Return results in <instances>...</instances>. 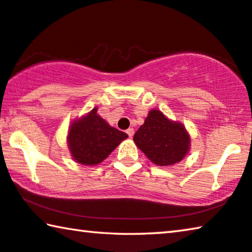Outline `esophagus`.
<instances>
[{
    "label": "esophagus",
    "instance_id": "1",
    "mask_svg": "<svg viewBox=\"0 0 252 252\" xmlns=\"http://www.w3.org/2000/svg\"><path fill=\"white\" fill-rule=\"evenodd\" d=\"M126 133H127V135H129V138H132L134 134V130L132 129V127H130V129L126 130Z\"/></svg>",
    "mask_w": 252,
    "mask_h": 252
}]
</instances>
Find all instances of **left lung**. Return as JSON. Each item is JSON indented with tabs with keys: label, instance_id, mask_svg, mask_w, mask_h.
Wrapping results in <instances>:
<instances>
[{
	"label": "left lung",
	"instance_id": "left-lung-1",
	"mask_svg": "<svg viewBox=\"0 0 252 252\" xmlns=\"http://www.w3.org/2000/svg\"><path fill=\"white\" fill-rule=\"evenodd\" d=\"M133 141L157 166H171L183 160L190 146L185 126L167 119L158 110L149 111L145 123L134 133Z\"/></svg>",
	"mask_w": 252,
	"mask_h": 252
}]
</instances>
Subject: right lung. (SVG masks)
<instances>
[{
  "label": "right lung",
  "mask_w": 252,
  "mask_h": 252,
  "mask_svg": "<svg viewBox=\"0 0 252 252\" xmlns=\"http://www.w3.org/2000/svg\"><path fill=\"white\" fill-rule=\"evenodd\" d=\"M126 138V133L111 126L97 114V107H94L90 113L71 123L67 143L75 161L94 166L106 159Z\"/></svg>",
  "instance_id": "1"
}]
</instances>
